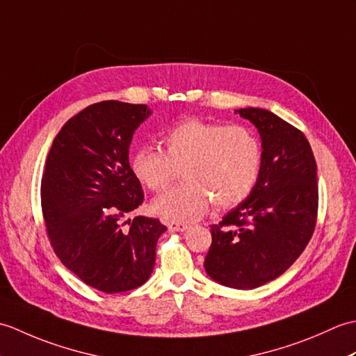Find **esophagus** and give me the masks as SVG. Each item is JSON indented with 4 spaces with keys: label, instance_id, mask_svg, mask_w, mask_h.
<instances>
[{
    "label": "esophagus",
    "instance_id": "esophagus-1",
    "mask_svg": "<svg viewBox=\"0 0 356 356\" xmlns=\"http://www.w3.org/2000/svg\"><path fill=\"white\" fill-rule=\"evenodd\" d=\"M165 225L168 226V229L171 231H179V232H184L188 229V225L182 223V222H174V220H166Z\"/></svg>",
    "mask_w": 356,
    "mask_h": 356
}]
</instances>
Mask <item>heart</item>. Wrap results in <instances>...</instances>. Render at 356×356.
<instances>
[{
  "label": "heart",
  "mask_w": 356,
  "mask_h": 356,
  "mask_svg": "<svg viewBox=\"0 0 356 356\" xmlns=\"http://www.w3.org/2000/svg\"><path fill=\"white\" fill-rule=\"evenodd\" d=\"M165 149L142 145L133 151L130 168L151 191L168 188L182 168L185 182L153 203L157 214L174 222L195 220L211 203L218 209L249 197L261 171V143L252 128L186 119L162 134Z\"/></svg>",
  "instance_id": "b5f03b06"
}]
</instances>
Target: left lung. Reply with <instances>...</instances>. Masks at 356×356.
<instances>
[{
    "mask_svg": "<svg viewBox=\"0 0 356 356\" xmlns=\"http://www.w3.org/2000/svg\"><path fill=\"white\" fill-rule=\"evenodd\" d=\"M261 138V171L249 197L211 225L205 269L214 282L255 289L292 266L318 214L316 162L306 136L274 113L241 108Z\"/></svg>",
    "mask_w": 356,
    "mask_h": 356,
    "instance_id": "1",
    "label": "left lung"
}]
</instances>
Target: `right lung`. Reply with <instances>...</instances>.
I'll return each instance as SVG.
<instances>
[{
	"mask_svg": "<svg viewBox=\"0 0 356 356\" xmlns=\"http://www.w3.org/2000/svg\"><path fill=\"white\" fill-rule=\"evenodd\" d=\"M149 113L145 104L88 105L53 139L42 171L41 207L53 251L82 282L105 293L147 282L166 229L159 218L143 216L120 223L143 202L128 148Z\"/></svg>",
	"mask_w": 356,
	"mask_h": 356,
	"instance_id": "add662e5",
	"label": "right lung"
}]
</instances>
